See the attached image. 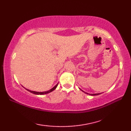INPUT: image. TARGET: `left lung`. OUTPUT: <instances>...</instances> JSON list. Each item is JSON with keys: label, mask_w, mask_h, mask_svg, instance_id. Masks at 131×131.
I'll return each instance as SVG.
<instances>
[{"label": "left lung", "mask_w": 131, "mask_h": 131, "mask_svg": "<svg viewBox=\"0 0 131 131\" xmlns=\"http://www.w3.org/2000/svg\"><path fill=\"white\" fill-rule=\"evenodd\" d=\"M83 92H84L83 91H82ZM84 92L85 93H87V94H90V95H91V96H96V95H99V94H101V93H94V94H90V93H87V92Z\"/></svg>", "instance_id": "1"}]
</instances>
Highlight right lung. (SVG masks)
Here are the masks:
<instances>
[{
    "instance_id": "add662e5",
    "label": "right lung",
    "mask_w": 131,
    "mask_h": 131,
    "mask_svg": "<svg viewBox=\"0 0 131 131\" xmlns=\"http://www.w3.org/2000/svg\"><path fill=\"white\" fill-rule=\"evenodd\" d=\"M58 83H57L56 85L54 86V87H53L52 89H51V90H49V91H45V92H36V91H33L29 90H28V89H26L25 88L26 90L32 93H34L35 94H40V95H41V94H47V93H50V92H52L53 91H54L55 89L57 88V85H58Z\"/></svg>"
}]
</instances>
